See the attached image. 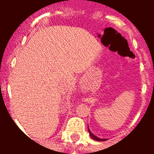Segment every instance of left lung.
Returning a JSON list of instances; mask_svg holds the SVG:
<instances>
[{"mask_svg":"<svg viewBox=\"0 0 154 154\" xmlns=\"http://www.w3.org/2000/svg\"><path fill=\"white\" fill-rule=\"evenodd\" d=\"M88 132H89V134H90L91 138L92 139H94V140H97V141H106V140H107V139H100V138H98L97 136L94 135L91 132L89 127H88Z\"/></svg>","mask_w":154,"mask_h":154,"instance_id":"8db88e82","label":"left lung"}]
</instances>
